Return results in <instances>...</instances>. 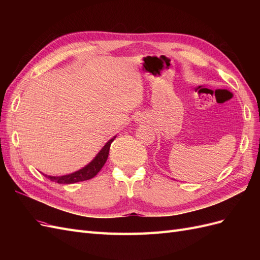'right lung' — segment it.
<instances>
[{
  "label": "right lung",
  "mask_w": 260,
  "mask_h": 260,
  "mask_svg": "<svg viewBox=\"0 0 260 260\" xmlns=\"http://www.w3.org/2000/svg\"><path fill=\"white\" fill-rule=\"evenodd\" d=\"M115 138L116 137L109 140L108 142L103 146V148H102L99 152V154L95 156V158H94L90 164L86 165V166L83 167L82 169L74 172V174H69L66 176L53 177V176L45 175V177L50 179L51 181H54V182L59 183V184H70V183H76V182H80V181L92 179L93 177H95L99 174V171L105 165L108 154H109V147H111V144L115 140Z\"/></svg>",
  "instance_id": "1"
}]
</instances>
